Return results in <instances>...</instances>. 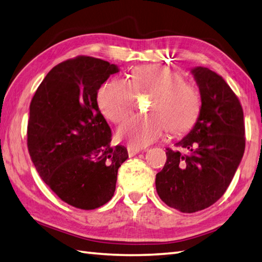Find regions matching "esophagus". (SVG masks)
Here are the masks:
<instances>
[{"instance_id":"obj_1","label":"esophagus","mask_w":262,"mask_h":262,"mask_svg":"<svg viewBox=\"0 0 262 262\" xmlns=\"http://www.w3.org/2000/svg\"><path fill=\"white\" fill-rule=\"evenodd\" d=\"M140 149H138V148H133V147H127V154H129V157H133V156H136V155H138L139 152H140Z\"/></svg>"}]
</instances>
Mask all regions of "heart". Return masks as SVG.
Segmentation results:
<instances>
[{
  "label": "heart",
  "mask_w": 262,
  "mask_h": 262,
  "mask_svg": "<svg viewBox=\"0 0 262 262\" xmlns=\"http://www.w3.org/2000/svg\"><path fill=\"white\" fill-rule=\"evenodd\" d=\"M151 93L149 114L138 115L120 126L118 136L133 148H144L164 137L167 130L178 135L193 126L201 111L196 87L182 75L164 65H142L132 69L129 82L108 80L97 92L102 114L113 123H121L135 105V94Z\"/></svg>",
  "instance_id": "1"
}]
</instances>
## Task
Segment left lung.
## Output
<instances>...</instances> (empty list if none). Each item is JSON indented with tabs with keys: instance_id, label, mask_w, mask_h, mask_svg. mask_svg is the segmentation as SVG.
<instances>
[{
	"instance_id": "8db88e82",
	"label": "left lung",
	"mask_w": 262,
	"mask_h": 262,
	"mask_svg": "<svg viewBox=\"0 0 262 262\" xmlns=\"http://www.w3.org/2000/svg\"><path fill=\"white\" fill-rule=\"evenodd\" d=\"M201 94V111L193 129L167 148V161L156 175L161 201L183 213L210 207L229 187L245 154V122L239 98L215 72L191 68Z\"/></svg>"
}]
</instances>
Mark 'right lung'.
<instances>
[{"instance_id":"right-lung-1","label":"right lung","mask_w":262,"mask_h":262,"mask_svg":"<svg viewBox=\"0 0 262 262\" xmlns=\"http://www.w3.org/2000/svg\"><path fill=\"white\" fill-rule=\"evenodd\" d=\"M114 63L79 56L58 63L30 104L28 149L40 177L67 204L94 210L112 199L118 169L129 158L111 146V129L97 105Z\"/></svg>"}]
</instances>
